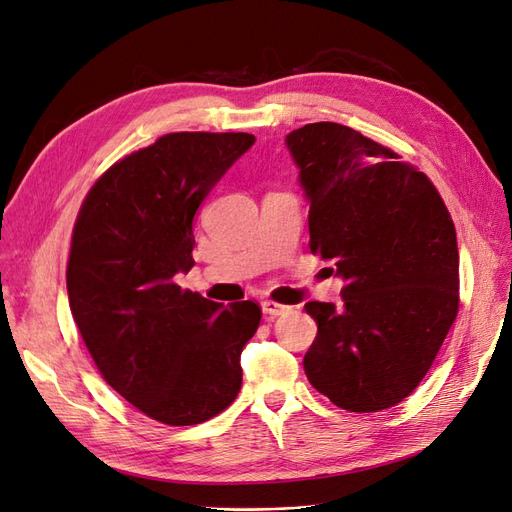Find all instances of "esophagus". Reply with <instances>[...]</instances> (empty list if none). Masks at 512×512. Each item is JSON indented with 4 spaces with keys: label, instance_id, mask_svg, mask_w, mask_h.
<instances>
[{
    "label": "esophagus",
    "instance_id": "1",
    "mask_svg": "<svg viewBox=\"0 0 512 512\" xmlns=\"http://www.w3.org/2000/svg\"><path fill=\"white\" fill-rule=\"evenodd\" d=\"M290 307L282 305V303H275V301H262V312L267 316L275 318V316H284Z\"/></svg>",
    "mask_w": 512,
    "mask_h": 512
}]
</instances>
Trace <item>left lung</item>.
I'll return each instance as SVG.
<instances>
[{
  "instance_id": "8db88e82",
  "label": "left lung",
  "mask_w": 512,
  "mask_h": 512,
  "mask_svg": "<svg viewBox=\"0 0 512 512\" xmlns=\"http://www.w3.org/2000/svg\"><path fill=\"white\" fill-rule=\"evenodd\" d=\"M286 147L309 203V247L335 265L342 305L309 301L318 324L303 367L348 412L404 401L459 307L455 224L425 173L342 123L292 130Z\"/></svg>"
}]
</instances>
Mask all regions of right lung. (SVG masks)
Segmentation results:
<instances>
[{"label":"right lung","mask_w":512,"mask_h":512,"mask_svg":"<svg viewBox=\"0 0 512 512\" xmlns=\"http://www.w3.org/2000/svg\"><path fill=\"white\" fill-rule=\"evenodd\" d=\"M256 143L245 132H175L113 164L72 232L70 309L100 374L166 425H198L241 389V352L260 324L252 301L181 290L194 267V215Z\"/></svg>","instance_id":"obj_1"}]
</instances>
